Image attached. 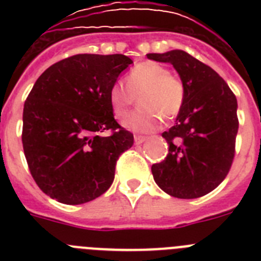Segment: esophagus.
<instances>
[{
  "label": "esophagus",
  "instance_id": "34e87169",
  "mask_svg": "<svg viewBox=\"0 0 261 261\" xmlns=\"http://www.w3.org/2000/svg\"><path fill=\"white\" fill-rule=\"evenodd\" d=\"M146 138L145 136H135V144L136 145H141L142 142L146 141Z\"/></svg>",
  "mask_w": 261,
  "mask_h": 261
}]
</instances>
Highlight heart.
Segmentation results:
<instances>
[{
    "instance_id": "b5f03b06",
    "label": "heart",
    "mask_w": 261,
    "mask_h": 261,
    "mask_svg": "<svg viewBox=\"0 0 261 261\" xmlns=\"http://www.w3.org/2000/svg\"><path fill=\"white\" fill-rule=\"evenodd\" d=\"M137 98L138 108L123 121L133 132H150L161 123V117L172 120L179 115L186 99L183 81L170 74L167 68L146 61L136 65L125 78V86L116 82L108 90V102L119 119L128 114Z\"/></svg>"
}]
</instances>
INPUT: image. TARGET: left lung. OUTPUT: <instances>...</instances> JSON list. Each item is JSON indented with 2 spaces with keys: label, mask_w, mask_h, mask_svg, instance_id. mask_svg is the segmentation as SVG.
<instances>
[{
  "label": "left lung",
  "mask_w": 261,
  "mask_h": 261,
  "mask_svg": "<svg viewBox=\"0 0 261 261\" xmlns=\"http://www.w3.org/2000/svg\"><path fill=\"white\" fill-rule=\"evenodd\" d=\"M146 56L170 62L186 87L175 125L162 133L168 154L151 166L154 180L170 196L197 199L220 186L230 171L239 126L237 98L217 71L190 53L174 49Z\"/></svg>",
  "instance_id": "obj_1"
}]
</instances>
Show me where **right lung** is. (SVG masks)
<instances>
[{
  "label": "right lung",
  "instance_id": "right-lung-1",
  "mask_svg": "<svg viewBox=\"0 0 261 261\" xmlns=\"http://www.w3.org/2000/svg\"><path fill=\"white\" fill-rule=\"evenodd\" d=\"M130 64L124 55H74L36 80L23 108L22 144L34 180L50 199L85 204L114 181L133 135L115 120L108 90Z\"/></svg>",
  "mask_w": 261,
  "mask_h": 261
}]
</instances>
